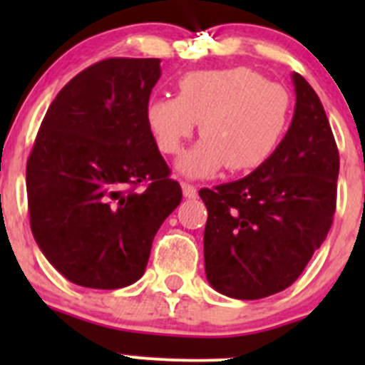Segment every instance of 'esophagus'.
Returning <instances> with one entry per match:
<instances>
[{"instance_id": "1", "label": "esophagus", "mask_w": 365, "mask_h": 365, "mask_svg": "<svg viewBox=\"0 0 365 365\" xmlns=\"http://www.w3.org/2000/svg\"><path fill=\"white\" fill-rule=\"evenodd\" d=\"M182 189L183 197H187V200H194L197 196V189L194 185H190V183H182Z\"/></svg>"}]
</instances>
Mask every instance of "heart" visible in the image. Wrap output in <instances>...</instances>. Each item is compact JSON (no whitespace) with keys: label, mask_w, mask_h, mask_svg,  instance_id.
I'll return each instance as SVG.
<instances>
[{"label":"heart","mask_w":365,"mask_h":365,"mask_svg":"<svg viewBox=\"0 0 365 365\" xmlns=\"http://www.w3.org/2000/svg\"><path fill=\"white\" fill-rule=\"evenodd\" d=\"M292 98L277 83L251 68L197 70L183 76L178 97H157L146 106V121L157 148L178 153L200 121V143L176 168L189 178L251 171L264 164L288 132Z\"/></svg>","instance_id":"b5f03b06"}]
</instances>
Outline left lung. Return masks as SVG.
Returning a JSON list of instances; mask_svg holds the SVG:
<instances>
[{
  "label": "left lung",
  "mask_w": 365,
  "mask_h": 365,
  "mask_svg": "<svg viewBox=\"0 0 365 365\" xmlns=\"http://www.w3.org/2000/svg\"><path fill=\"white\" fill-rule=\"evenodd\" d=\"M297 104L274 155L237 182L201 189L208 210L205 272L238 300L275 295L297 281L336 212L339 152L311 84L292 73Z\"/></svg>",
  "instance_id": "8db88e82"
}]
</instances>
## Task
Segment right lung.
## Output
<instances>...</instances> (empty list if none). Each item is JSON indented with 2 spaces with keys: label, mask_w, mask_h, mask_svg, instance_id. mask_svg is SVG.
I'll use <instances>...</instances> for the list:
<instances>
[{
  "label": "right lung",
  "mask_w": 365,
  "mask_h": 365,
  "mask_svg": "<svg viewBox=\"0 0 365 365\" xmlns=\"http://www.w3.org/2000/svg\"><path fill=\"white\" fill-rule=\"evenodd\" d=\"M157 58H109L77 73L43 116L26 165L31 233L73 284L116 289L145 274L182 201L146 121ZM141 181L143 193L133 189Z\"/></svg>",
  "instance_id": "1"
}]
</instances>
